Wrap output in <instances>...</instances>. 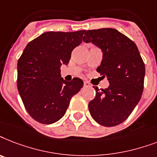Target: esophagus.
<instances>
[{
	"label": "esophagus",
	"instance_id": "1",
	"mask_svg": "<svg viewBox=\"0 0 157 157\" xmlns=\"http://www.w3.org/2000/svg\"><path fill=\"white\" fill-rule=\"evenodd\" d=\"M84 86L85 87H87V86H91V85H90V83H89V82H84Z\"/></svg>",
	"mask_w": 157,
	"mask_h": 157
}]
</instances>
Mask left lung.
I'll use <instances>...</instances> for the list:
<instances>
[{"mask_svg": "<svg viewBox=\"0 0 157 157\" xmlns=\"http://www.w3.org/2000/svg\"><path fill=\"white\" fill-rule=\"evenodd\" d=\"M83 41L100 48L103 59L96 71L107 77L109 86L96 89L89 102L91 117L104 126L123 122L140 102L144 90L145 66L137 46L113 28L85 31Z\"/></svg>", "mask_w": 157, "mask_h": 157, "instance_id": "obj_1", "label": "left lung"}]
</instances>
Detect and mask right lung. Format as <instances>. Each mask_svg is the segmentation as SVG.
<instances>
[{"mask_svg": "<svg viewBox=\"0 0 157 157\" xmlns=\"http://www.w3.org/2000/svg\"><path fill=\"white\" fill-rule=\"evenodd\" d=\"M85 31H48L31 41L17 61V90L27 113L36 121L52 124L65 115L73 96L83 86L79 78L67 82L61 66L82 43Z\"/></svg>", "mask_w": 157, "mask_h": 157, "instance_id": "add662e5", "label": "right lung"}]
</instances>
